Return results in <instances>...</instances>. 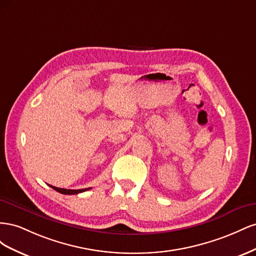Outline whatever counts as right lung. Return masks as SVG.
I'll return each instance as SVG.
<instances>
[{
    "label": "right lung",
    "mask_w": 256,
    "mask_h": 256,
    "mask_svg": "<svg viewBox=\"0 0 256 256\" xmlns=\"http://www.w3.org/2000/svg\"><path fill=\"white\" fill-rule=\"evenodd\" d=\"M50 187H52L56 191L62 193V194H76V193H81V192H84V191L90 189V188H85V189H79V190H72V189L56 188V187H53V186H50Z\"/></svg>",
    "instance_id": "1"
}]
</instances>
